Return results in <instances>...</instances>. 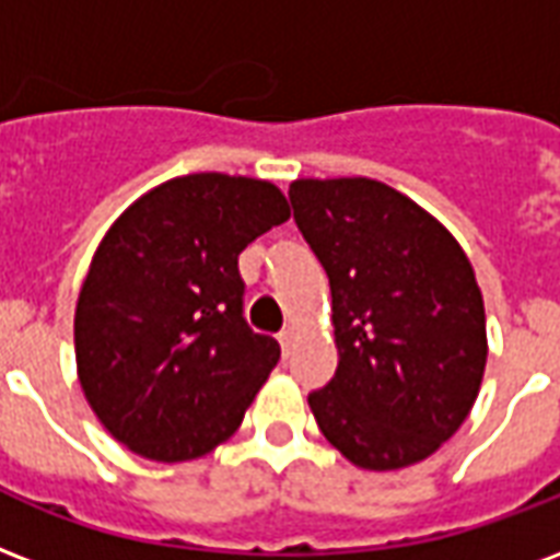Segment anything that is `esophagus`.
I'll return each instance as SVG.
<instances>
[{
	"label": "esophagus",
	"instance_id": "esophagus-1",
	"mask_svg": "<svg viewBox=\"0 0 560 560\" xmlns=\"http://www.w3.org/2000/svg\"><path fill=\"white\" fill-rule=\"evenodd\" d=\"M279 343H281V353L291 355L293 343H296V332H293V329H284V332L279 335Z\"/></svg>",
	"mask_w": 560,
	"mask_h": 560
}]
</instances>
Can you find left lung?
Instances as JSON below:
<instances>
[{
  "mask_svg": "<svg viewBox=\"0 0 560 560\" xmlns=\"http://www.w3.org/2000/svg\"><path fill=\"white\" fill-rule=\"evenodd\" d=\"M291 205L332 291L338 371L308 395L314 421L359 469L416 466L469 418L487 368L469 255L424 207L371 177H300Z\"/></svg>",
  "mask_w": 560,
  "mask_h": 560,
  "instance_id": "1",
  "label": "left lung"
}]
</instances>
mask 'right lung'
Here are the masks:
<instances>
[{
	"mask_svg": "<svg viewBox=\"0 0 560 560\" xmlns=\"http://www.w3.org/2000/svg\"><path fill=\"white\" fill-rule=\"evenodd\" d=\"M288 219L276 184L198 172L148 189L103 234L73 347L82 395L124 448L189 463L237 433L281 355L243 320L237 258Z\"/></svg>",
	"mask_w": 560,
	"mask_h": 560,
	"instance_id": "obj_1",
	"label": "right lung"
}]
</instances>
